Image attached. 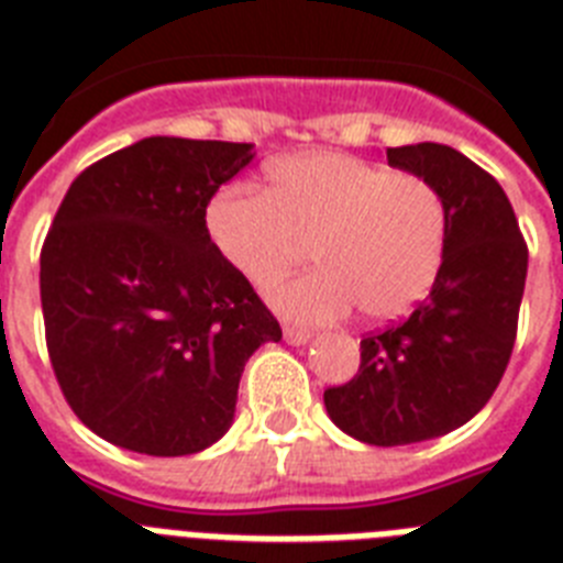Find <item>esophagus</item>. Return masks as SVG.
<instances>
[{
	"mask_svg": "<svg viewBox=\"0 0 563 563\" xmlns=\"http://www.w3.org/2000/svg\"><path fill=\"white\" fill-rule=\"evenodd\" d=\"M285 339L290 342V345H305L310 339V331H305V328H290V324H285Z\"/></svg>",
	"mask_w": 563,
	"mask_h": 563,
	"instance_id": "obj_1",
	"label": "esophagus"
}]
</instances>
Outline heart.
<instances>
[{"label": "heart", "mask_w": 563, "mask_h": 563, "mask_svg": "<svg viewBox=\"0 0 563 563\" xmlns=\"http://www.w3.org/2000/svg\"><path fill=\"white\" fill-rule=\"evenodd\" d=\"M216 253L250 287L267 290L301 264L322 271L273 292L292 319H336L360 308L368 322L415 310L434 287L449 241V207L431 180L339 152L278 161L267 189H232L207 207Z\"/></svg>", "instance_id": "obj_1"}]
</instances>
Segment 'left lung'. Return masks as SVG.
Segmentation results:
<instances>
[{
  "label": "left lung",
  "instance_id": "1",
  "mask_svg": "<svg viewBox=\"0 0 563 563\" xmlns=\"http://www.w3.org/2000/svg\"><path fill=\"white\" fill-rule=\"evenodd\" d=\"M388 164L443 192V267L415 313L362 336L360 371L324 391V408L362 443L408 445L460 429L495 394L515 347L529 250L498 180L457 148H388Z\"/></svg>",
  "mask_w": 563,
  "mask_h": 563
}]
</instances>
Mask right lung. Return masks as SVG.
<instances>
[{
	"mask_svg": "<svg viewBox=\"0 0 563 563\" xmlns=\"http://www.w3.org/2000/svg\"><path fill=\"white\" fill-rule=\"evenodd\" d=\"M253 143L143 137L80 172L40 255L45 345L97 438L180 457L227 434L241 371L282 328L207 232Z\"/></svg>",
	"mask_w": 563,
	"mask_h": 563,
	"instance_id": "add662e5",
	"label": "right lung"
}]
</instances>
